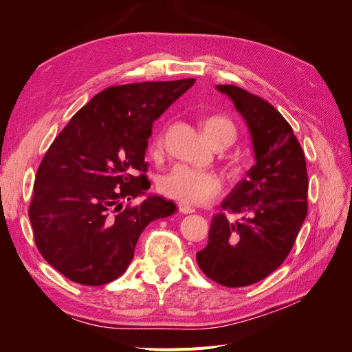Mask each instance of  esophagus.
Instances as JSON below:
<instances>
[{
    "label": "esophagus",
    "instance_id": "esophagus-1",
    "mask_svg": "<svg viewBox=\"0 0 352 352\" xmlns=\"http://www.w3.org/2000/svg\"><path fill=\"white\" fill-rule=\"evenodd\" d=\"M179 211L182 212V214H192V212H195V208L188 206V204H182V202H180V204H179Z\"/></svg>",
    "mask_w": 352,
    "mask_h": 352
}]
</instances>
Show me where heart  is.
<instances>
[{
	"label": "heart",
	"instance_id": "b5f03b06",
	"mask_svg": "<svg viewBox=\"0 0 352 352\" xmlns=\"http://www.w3.org/2000/svg\"><path fill=\"white\" fill-rule=\"evenodd\" d=\"M202 132L212 146H229L236 140V126L229 117L212 114L201 122ZM163 148V135H157L153 144V153ZM158 188L162 192L182 204L201 206L214 198L221 189L220 177L206 170L190 168L188 166H175L160 179Z\"/></svg>",
	"mask_w": 352,
	"mask_h": 352
}]
</instances>
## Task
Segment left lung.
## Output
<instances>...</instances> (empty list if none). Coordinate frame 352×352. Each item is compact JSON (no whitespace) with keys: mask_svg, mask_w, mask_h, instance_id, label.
<instances>
[{"mask_svg":"<svg viewBox=\"0 0 352 352\" xmlns=\"http://www.w3.org/2000/svg\"><path fill=\"white\" fill-rule=\"evenodd\" d=\"M248 126L255 163L223 199L241 214L212 216L199 269L223 286L241 287L274 272L291 252L307 216V166L291 124L272 104L235 85H217Z\"/></svg>","mask_w":352,"mask_h":352,"instance_id":"left-lung-1","label":"left lung"}]
</instances>
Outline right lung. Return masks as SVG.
Masks as SVG:
<instances>
[{
  "mask_svg": "<svg viewBox=\"0 0 352 352\" xmlns=\"http://www.w3.org/2000/svg\"><path fill=\"white\" fill-rule=\"evenodd\" d=\"M195 79L111 87L74 114L36 172L29 219L36 247L72 282L105 285L133 258L142 230L175 214L146 194L145 151L155 122ZM138 196L135 208L124 202Z\"/></svg>",
  "mask_w": 352,
  "mask_h": 352,
  "instance_id": "1",
  "label": "right lung"
}]
</instances>
